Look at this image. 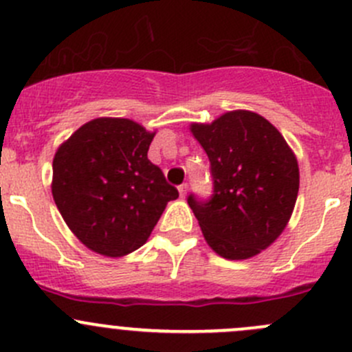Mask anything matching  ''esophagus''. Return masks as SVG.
Returning <instances> with one entry per match:
<instances>
[{
    "instance_id": "obj_1",
    "label": "esophagus",
    "mask_w": 352,
    "mask_h": 352,
    "mask_svg": "<svg viewBox=\"0 0 352 352\" xmlns=\"http://www.w3.org/2000/svg\"><path fill=\"white\" fill-rule=\"evenodd\" d=\"M177 191H179L181 197H184V195H186V191H188V183L179 184V186H177Z\"/></svg>"
}]
</instances>
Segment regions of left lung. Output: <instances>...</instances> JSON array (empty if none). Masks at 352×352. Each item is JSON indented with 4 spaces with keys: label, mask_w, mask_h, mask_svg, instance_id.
<instances>
[{
    "label": "left lung",
    "mask_w": 352,
    "mask_h": 352,
    "mask_svg": "<svg viewBox=\"0 0 352 352\" xmlns=\"http://www.w3.org/2000/svg\"><path fill=\"white\" fill-rule=\"evenodd\" d=\"M207 152L214 191L188 205L208 246L228 260H245L272 245L298 198L293 151L272 123L252 111H231L210 124H191Z\"/></svg>",
    "instance_id": "obj_1"
}]
</instances>
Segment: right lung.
<instances>
[{"label": "right lung", "mask_w": 352, "mask_h": 352, "mask_svg": "<svg viewBox=\"0 0 352 352\" xmlns=\"http://www.w3.org/2000/svg\"><path fill=\"white\" fill-rule=\"evenodd\" d=\"M155 133L124 118L80 126L53 161V198L73 234L92 252L123 256L140 248L168 201L179 197L147 157Z\"/></svg>", "instance_id": "right-lung-1"}]
</instances>
